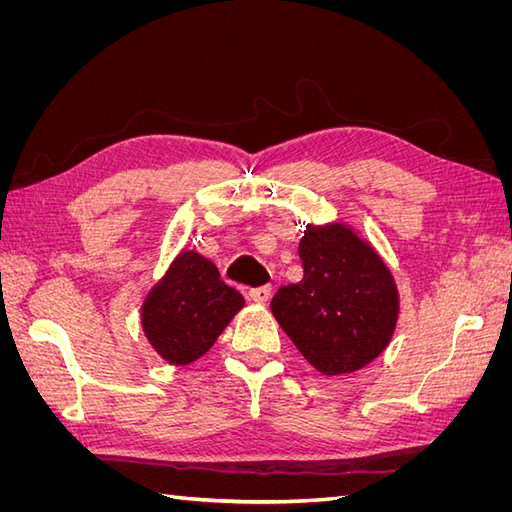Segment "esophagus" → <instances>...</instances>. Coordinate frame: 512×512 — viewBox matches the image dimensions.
<instances>
[{"instance_id": "34e87169", "label": "esophagus", "mask_w": 512, "mask_h": 512, "mask_svg": "<svg viewBox=\"0 0 512 512\" xmlns=\"http://www.w3.org/2000/svg\"><path fill=\"white\" fill-rule=\"evenodd\" d=\"M271 294H273L271 286H258L250 290V299L256 303H267L271 299Z\"/></svg>"}]
</instances>
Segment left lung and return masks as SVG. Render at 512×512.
I'll return each instance as SVG.
<instances>
[{
    "mask_svg": "<svg viewBox=\"0 0 512 512\" xmlns=\"http://www.w3.org/2000/svg\"><path fill=\"white\" fill-rule=\"evenodd\" d=\"M299 256L303 280L277 290L273 316L322 374L365 367L389 344L397 322L389 269L344 226H309Z\"/></svg>",
    "mask_w": 512,
    "mask_h": 512,
    "instance_id": "1",
    "label": "left lung"
}]
</instances>
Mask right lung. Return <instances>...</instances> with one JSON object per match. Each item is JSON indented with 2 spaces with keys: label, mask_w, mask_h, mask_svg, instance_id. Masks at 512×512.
Returning a JSON list of instances; mask_svg holds the SVG:
<instances>
[{
  "label": "right lung",
  "mask_w": 512,
  "mask_h": 512,
  "mask_svg": "<svg viewBox=\"0 0 512 512\" xmlns=\"http://www.w3.org/2000/svg\"><path fill=\"white\" fill-rule=\"evenodd\" d=\"M243 307L218 267L196 252H183L143 305V329L151 346L173 365L200 359Z\"/></svg>",
  "instance_id": "1"
}]
</instances>
